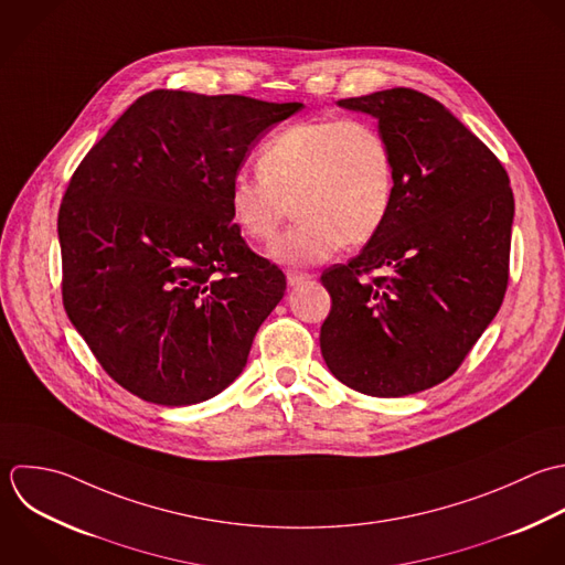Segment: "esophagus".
Masks as SVG:
<instances>
[{"label": "esophagus", "mask_w": 565, "mask_h": 565, "mask_svg": "<svg viewBox=\"0 0 565 565\" xmlns=\"http://www.w3.org/2000/svg\"><path fill=\"white\" fill-rule=\"evenodd\" d=\"M312 275L310 273H303V270H288L286 273V279H288V286H299L303 281H308Z\"/></svg>", "instance_id": "34e87169"}]
</instances>
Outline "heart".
I'll return each instance as SVG.
<instances>
[{
    "mask_svg": "<svg viewBox=\"0 0 565 565\" xmlns=\"http://www.w3.org/2000/svg\"><path fill=\"white\" fill-rule=\"evenodd\" d=\"M257 167V175H235L231 217L246 239L268 244L295 206L297 224L270 250L288 266H312L343 244H367L394 209V145L367 120L295 122L262 147Z\"/></svg>",
    "mask_w": 565,
    "mask_h": 565,
    "instance_id": "obj_1",
    "label": "heart"
}]
</instances>
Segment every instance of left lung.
I'll use <instances>...</instances> for the list:
<instances>
[{"instance_id": "left-lung-1", "label": "left lung", "mask_w": 565, "mask_h": 565, "mask_svg": "<svg viewBox=\"0 0 565 565\" xmlns=\"http://www.w3.org/2000/svg\"><path fill=\"white\" fill-rule=\"evenodd\" d=\"M341 107L372 114L396 153L381 233L323 270L321 354L348 387L398 398L447 381L498 315L515 200L498 156L443 103L394 87Z\"/></svg>"}]
</instances>
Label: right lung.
I'll use <instances>...</instances> for the list:
<instances>
[{
	"mask_svg": "<svg viewBox=\"0 0 565 565\" xmlns=\"http://www.w3.org/2000/svg\"><path fill=\"white\" fill-rule=\"evenodd\" d=\"M303 103L153 89L87 151L58 209L63 308L134 396L195 405L244 370L286 292L228 193L257 136Z\"/></svg>",
	"mask_w": 565,
	"mask_h": 565,
	"instance_id": "add662e5",
	"label": "right lung"
}]
</instances>
